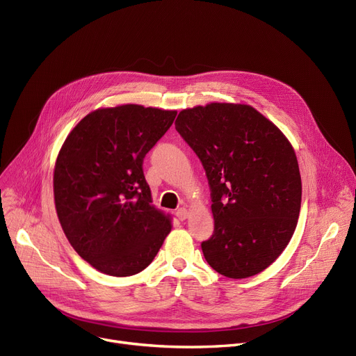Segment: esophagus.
<instances>
[{
    "instance_id": "esophagus-1",
    "label": "esophagus",
    "mask_w": 356,
    "mask_h": 356,
    "mask_svg": "<svg viewBox=\"0 0 356 356\" xmlns=\"http://www.w3.org/2000/svg\"><path fill=\"white\" fill-rule=\"evenodd\" d=\"M176 216H177L180 220L188 219V216H189V211L186 209V208H180V209L176 212Z\"/></svg>"
}]
</instances>
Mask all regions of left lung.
<instances>
[{"instance_id": "left-lung-1", "label": "left lung", "mask_w": 356, "mask_h": 356, "mask_svg": "<svg viewBox=\"0 0 356 356\" xmlns=\"http://www.w3.org/2000/svg\"><path fill=\"white\" fill-rule=\"evenodd\" d=\"M207 172L215 231L202 242L208 264L248 278L280 257L302 207L294 148L274 122L247 104L186 108L175 122Z\"/></svg>"}]
</instances>
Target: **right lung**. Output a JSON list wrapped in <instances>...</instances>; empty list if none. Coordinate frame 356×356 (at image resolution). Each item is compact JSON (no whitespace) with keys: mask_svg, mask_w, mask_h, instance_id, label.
Instances as JSON below:
<instances>
[{"mask_svg":"<svg viewBox=\"0 0 356 356\" xmlns=\"http://www.w3.org/2000/svg\"><path fill=\"white\" fill-rule=\"evenodd\" d=\"M177 111L125 104L89 112L67 134L53 172L62 229L93 268L114 277L143 271L172 231L153 204L143 159Z\"/></svg>","mask_w":356,"mask_h":356,"instance_id":"1","label":"right lung"}]
</instances>
